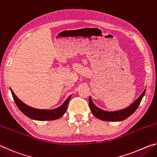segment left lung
<instances>
[{"mask_svg":"<svg viewBox=\"0 0 157 157\" xmlns=\"http://www.w3.org/2000/svg\"><path fill=\"white\" fill-rule=\"evenodd\" d=\"M145 93V89L142 93V94L134 101L132 104L129 106L124 109L116 111H104L101 109L97 107L93 102L91 97H89V107L91 109L92 113L99 118L100 120L105 121H122L128 118L136 110V109L139 107L140 102H141L142 98H143Z\"/></svg>","mask_w":157,"mask_h":157,"instance_id":"1","label":"left lung"}]
</instances>
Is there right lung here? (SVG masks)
Masks as SVG:
<instances>
[{
    "mask_svg": "<svg viewBox=\"0 0 157 157\" xmlns=\"http://www.w3.org/2000/svg\"><path fill=\"white\" fill-rule=\"evenodd\" d=\"M10 91H11L16 105H17L20 111H22L23 113H24L30 118L36 121H53L59 118L65 113L66 109H67L69 101L71 98V95H69V97L60 107L54 109H38L31 107L30 106L25 105L21 100L18 99L11 89H10Z\"/></svg>",
    "mask_w": 157,
    "mask_h": 157,
    "instance_id": "1",
    "label": "right lung"
}]
</instances>
